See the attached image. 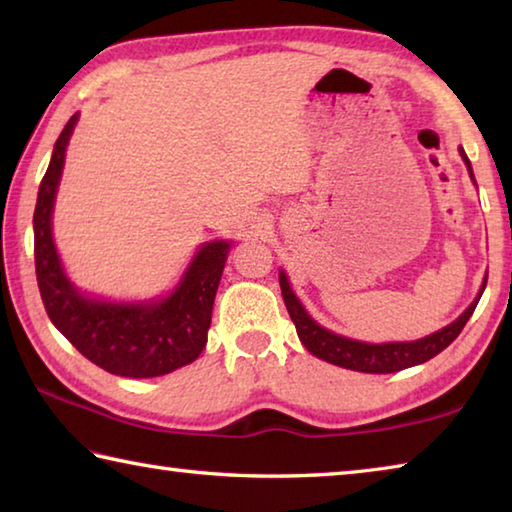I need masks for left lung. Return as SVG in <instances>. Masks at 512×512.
I'll use <instances>...</instances> for the list:
<instances>
[{"mask_svg":"<svg viewBox=\"0 0 512 512\" xmlns=\"http://www.w3.org/2000/svg\"><path fill=\"white\" fill-rule=\"evenodd\" d=\"M458 151H461V158L467 164L470 178L474 180L470 160H467L463 149ZM485 282H488V275H485L479 296L474 298L472 305L467 307L463 314L454 320V323L438 329V332L424 336L420 341H409V343H363V341L345 339V336H339L329 332L325 327H320L316 320L307 314L305 307H302V302L296 298L287 275H284V271H280L284 305L289 309V316L293 320V325H296V332L300 336L302 345H305L314 357L323 359L327 363H334V366L359 370V372H375V375H386V372H397V370L418 366V363L429 361L436 357L438 352H443L447 345L461 334V329L474 314L476 305H479L481 293L485 289Z\"/></svg>","mask_w":512,"mask_h":512,"instance_id":"left-lung-1","label":"left lung"}]
</instances>
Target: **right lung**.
I'll use <instances>...</instances> for the list:
<instances>
[{
    "instance_id": "1",
    "label": "right lung",
    "mask_w": 512,
    "mask_h": 512,
    "mask_svg": "<svg viewBox=\"0 0 512 512\" xmlns=\"http://www.w3.org/2000/svg\"><path fill=\"white\" fill-rule=\"evenodd\" d=\"M79 115L54 144L33 212L38 289L51 323L85 359L119 377H160L198 359L207 343L212 305L232 241L203 244L169 296L149 302L90 298L69 282L51 235V214L65 151Z\"/></svg>"
}]
</instances>
